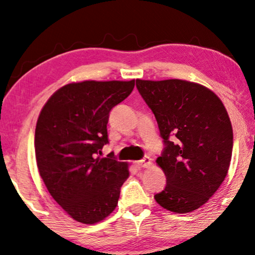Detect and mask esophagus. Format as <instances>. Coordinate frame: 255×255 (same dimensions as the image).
I'll use <instances>...</instances> for the list:
<instances>
[{"label": "esophagus", "mask_w": 255, "mask_h": 255, "mask_svg": "<svg viewBox=\"0 0 255 255\" xmlns=\"http://www.w3.org/2000/svg\"><path fill=\"white\" fill-rule=\"evenodd\" d=\"M150 164H151V158L148 157V156H146V157H143L140 160H136L135 162V165L138 167H148V166H150Z\"/></svg>", "instance_id": "1"}]
</instances>
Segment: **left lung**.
<instances>
[{
  "instance_id": "obj_1",
  "label": "left lung",
  "mask_w": 255,
  "mask_h": 255,
  "mask_svg": "<svg viewBox=\"0 0 255 255\" xmlns=\"http://www.w3.org/2000/svg\"><path fill=\"white\" fill-rule=\"evenodd\" d=\"M164 142L156 163L166 186L154 197L175 213L197 210L225 180L233 154L232 122L210 89L182 80H136Z\"/></svg>"
}]
</instances>
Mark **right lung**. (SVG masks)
I'll return each mask as SVG.
<instances>
[{"label": "right lung", "instance_id": "add662e5", "mask_svg": "<svg viewBox=\"0 0 255 255\" xmlns=\"http://www.w3.org/2000/svg\"><path fill=\"white\" fill-rule=\"evenodd\" d=\"M132 81H84L50 97L35 128L37 168L50 195L74 220L93 225L115 210L128 165L114 152L100 158L108 143L109 113L130 96Z\"/></svg>", "mask_w": 255, "mask_h": 255}]
</instances>
